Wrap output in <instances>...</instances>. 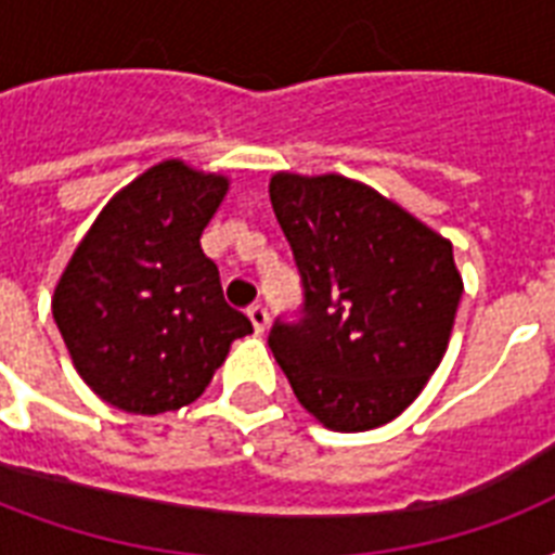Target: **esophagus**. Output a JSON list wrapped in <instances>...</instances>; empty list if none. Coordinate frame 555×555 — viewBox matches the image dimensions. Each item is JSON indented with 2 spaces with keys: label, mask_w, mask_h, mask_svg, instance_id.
Instances as JSON below:
<instances>
[{
  "label": "esophagus",
  "mask_w": 555,
  "mask_h": 555,
  "mask_svg": "<svg viewBox=\"0 0 555 555\" xmlns=\"http://www.w3.org/2000/svg\"><path fill=\"white\" fill-rule=\"evenodd\" d=\"M247 317H250L256 334H264V331H268L270 313H268V308H264V305H250V308H247Z\"/></svg>",
  "instance_id": "1"
}]
</instances>
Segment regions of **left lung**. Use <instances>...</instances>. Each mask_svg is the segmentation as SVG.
Segmentation results:
<instances>
[{"label": "left lung", "instance_id": "8db88e82", "mask_svg": "<svg viewBox=\"0 0 555 555\" xmlns=\"http://www.w3.org/2000/svg\"><path fill=\"white\" fill-rule=\"evenodd\" d=\"M305 287V317L270 351L296 400L334 431H369L414 403L447 354L464 279L452 242L343 176L270 178Z\"/></svg>", "mask_w": 555, "mask_h": 555}]
</instances>
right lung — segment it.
Segmentation results:
<instances>
[{
	"mask_svg": "<svg viewBox=\"0 0 555 555\" xmlns=\"http://www.w3.org/2000/svg\"><path fill=\"white\" fill-rule=\"evenodd\" d=\"M230 181L160 160L100 209L65 264L51 311L86 386L132 414L204 395L250 320L224 302L201 233Z\"/></svg>",
	"mask_w": 555,
	"mask_h": 555,
	"instance_id": "obj_1",
	"label": "right lung"
}]
</instances>
